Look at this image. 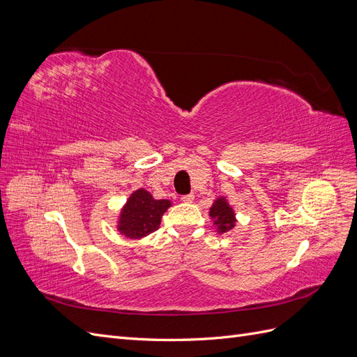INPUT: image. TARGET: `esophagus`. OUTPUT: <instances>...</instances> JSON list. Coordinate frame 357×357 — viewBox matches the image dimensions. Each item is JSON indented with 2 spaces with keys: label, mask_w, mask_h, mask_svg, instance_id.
<instances>
[{
  "label": "esophagus",
  "mask_w": 357,
  "mask_h": 357,
  "mask_svg": "<svg viewBox=\"0 0 357 357\" xmlns=\"http://www.w3.org/2000/svg\"><path fill=\"white\" fill-rule=\"evenodd\" d=\"M193 199H195V195H193V193H189V195H183L181 197V202H186V204L193 202Z\"/></svg>",
  "instance_id": "esophagus-1"
}]
</instances>
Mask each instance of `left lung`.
I'll return each mask as SVG.
<instances>
[{
	"mask_svg": "<svg viewBox=\"0 0 357 357\" xmlns=\"http://www.w3.org/2000/svg\"><path fill=\"white\" fill-rule=\"evenodd\" d=\"M208 215L214 225L215 231L219 234L229 232L231 229L235 228L236 214L229 201L226 199V197H218L213 201Z\"/></svg>",
	"mask_w": 357,
	"mask_h": 357,
	"instance_id": "obj_1",
	"label": "left lung"
}]
</instances>
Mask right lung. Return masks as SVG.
<instances>
[{"label": "right lung", "mask_w": 357, "mask_h": 357, "mask_svg": "<svg viewBox=\"0 0 357 357\" xmlns=\"http://www.w3.org/2000/svg\"><path fill=\"white\" fill-rule=\"evenodd\" d=\"M171 205L169 199H155L152 193L139 188L121 208L116 228L125 238L142 240L159 228L162 215Z\"/></svg>", "instance_id": "add662e5"}]
</instances>
